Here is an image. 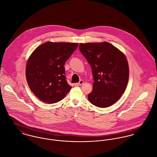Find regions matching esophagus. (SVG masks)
<instances>
[{
    "instance_id": "obj_1",
    "label": "esophagus",
    "mask_w": 157,
    "mask_h": 157,
    "mask_svg": "<svg viewBox=\"0 0 157 157\" xmlns=\"http://www.w3.org/2000/svg\"><path fill=\"white\" fill-rule=\"evenodd\" d=\"M83 82H83V80H80V82H79L78 83H75V84H74V85H75V86H81V85L83 83Z\"/></svg>"
}]
</instances>
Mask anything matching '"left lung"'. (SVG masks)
<instances>
[{"mask_svg": "<svg viewBox=\"0 0 157 157\" xmlns=\"http://www.w3.org/2000/svg\"><path fill=\"white\" fill-rule=\"evenodd\" d=\"M79 49L90 66L94 80L88 100L99 108L111 106L121 97L128 85L126 57L108 42L80 44Z\"/></svg>", "mask_w": 157, "mask_h": 157, "instance_id": "left-lung-1", "label": "left lung"}]
</instances>
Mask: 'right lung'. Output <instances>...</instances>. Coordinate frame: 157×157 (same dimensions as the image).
Here are the masks:
<instances>
[{"label":"right lung","instance_id":"add662e5","mask_svg":"<svg viewBox=\"0 0 157 157\" xmlns=\"http://www.w3.org/2000/svg\"><path fill=\"white\" fill-rule=\"evenodd\" d=\"M77 47L78 44L48 42L32 53L26 63V77L30 90L39 99L55 103L71 90L64 65Z\"/></svg>","mask_w":157,"mask_h":157}]
</instances>
